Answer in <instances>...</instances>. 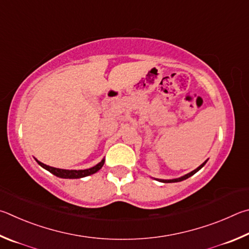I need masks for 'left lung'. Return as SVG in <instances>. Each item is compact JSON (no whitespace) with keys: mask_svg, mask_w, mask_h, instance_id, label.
Instances as JSON below:
<instances>
[{"mask_svg":"<svg viewBox=\"0 0 249 249\" xmlns=\"http://www.w3.org/2000/svg\"><path fill=\"white\" fill-rule=\"evenodd\" d=\"M207 163V160H206V162H204V163H202L201 165H200V166L198 167V168H196L195 169V171H193V172H191V173H189V174H187V175H185V176H182V177H180V178H177V179H171V180H162V179H159L160 181H163V182H177V181H181V180H185V179H187V178H189L190 176H193L194 175V174H196V173H197L198 171H199V169L200 168H202L203 167V165L204 164H206Z\"/></svg>","mask_w":249,"mask_h":249,"instance_id":"1","label":"left lung"}]
</instances>
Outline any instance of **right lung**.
<instances>
[{
	"label": "right lung",
	"mask_w": 249,
	"mask_h": 249,
	"mask_svg": "<svg viewBox=\"0 0 249 249\" xmlns=\"http://www.w3.org/2000/svg\"><path fill=\"white\" fill-rule=\"evenodd\" d=\"M37 163L42 166L43 168H46L47 171H49L50 173L53 174L56 177H61V178H82L85 176L91 175V174H95L96 172H98L100 168L103 167V165L105 163V159L102 160V162L98 163L96 166L89 168V169H83V171H68V169H60V168H54L51 166H48V165L43 164L41 162L37 160Z\"/></svg>",
	"instance_id": "obj_1"
}]
</instances>
